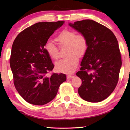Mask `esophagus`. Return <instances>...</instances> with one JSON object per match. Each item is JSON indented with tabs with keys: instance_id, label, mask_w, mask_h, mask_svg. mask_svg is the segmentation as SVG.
Segmentation results:
<instances>
[{
	"instance_id": "34e87169",
	"label": "esophagus",
	"mask_w": 130,
	"mask_h": 130,
	"mask_svg": "<svg viewBox=\"0 0 130 130\" xmlns=\"http://www.w3.org/2000/svg\"><path fill=\"white\" fill-rule=\"evenodd\" d=\"M74 76L73 75H68L67 76V78L68 79H70V78H73L74 77Z\"/></svg>"
}]
</instances>
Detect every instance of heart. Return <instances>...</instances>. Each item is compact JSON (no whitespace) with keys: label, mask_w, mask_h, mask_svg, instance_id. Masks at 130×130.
Wrapping results in <instances>:
<instances>
[{"label":"heart","mask_w":130,"mask_h":130,"mask_svg":"<svg viewBox=\"0 0 130 130\" xmlns=\"http://www.w3.org/2000/svg\"><path fill=\"white\" fill-rule=\"evenodd\" d=\"M56 41L60 46H68L66 58L56 63V68L62 73H70L74 71L78 63V56H82L86 52L88 43L86 37L81 34H77L73 30H63L56 37ZM45 49L47 54L54 60L58 58V49L51 41H47Z\"/></svg>","instance_id":"1"}]
</instances>
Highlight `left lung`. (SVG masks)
I'll return each instance as SVG.
<instances>
[{
  "label": "left lung",
  "mask_w": 130,
  "mask_h": 130,
  "mask_svg": "<svg viewBox=\"0 0 130 130\" xmlns=\"http://www.w3.org/2000/svg\"><path fill=\"white\" fill-rule=\"evenodd\" d=\"M69 25L86 37L88 47L76 75L82 80L79 95L85 101L102 102L117 85L122 59L117 39L109 28L86 19Z\"/></svg>",
  "instance_id": "left-lung-1"
}]
</instances>
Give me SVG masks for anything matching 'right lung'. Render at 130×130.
<instances>
[{
    "mask_svg": "<svg viewBox=\"0 0 130 130\" xmlns=\"http://www.w3.org/2000/svg\"><path fill=\"white\" fill-rule=\"evenodd\" d=\"M64 22L37 23L20 32L13 42L10 64L14 85L30 104L41 105L51 102L67 80L62 73L48 76L54 65L45 49L50 37Z\"/></svg>",
    "mask_w": 130,
    "mask_h": 130,
    "instance_id": "obj_1",
    "label": "right lung"
}]
</instances>
